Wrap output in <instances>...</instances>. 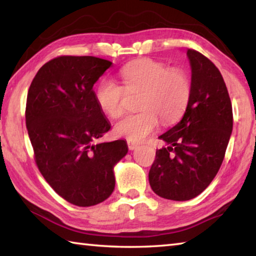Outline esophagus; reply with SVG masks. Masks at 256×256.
I'll use <instances>...</instances> for the list:
<instances>
[{
    "label": "esophagus",
    "mask_w": 256,
    "mask_h": 256,
    "mask_svg": "<svg viewBox=\"0 0 256 256\" xmlns=\"http://www.w3.org/2000/svg\"><path fill=\"white\" fill-rule=\"evenodd\" d=\"M128 149H130V150H133V149H136V148L138 144H136V142L128 140Z\"/></svg>",
    "instance_id": "34e87169"
}]
</instances>
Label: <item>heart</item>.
I'll return each instance as SVG.
<instances>
[{
  "label": "heart",
  "instance_id": "b5f03b06",
  "mask_svg": "<svg viewBox=\"0 0 256 256\" xmlns=\"http://www.w3.org/2000/svg\"><path fill=\"white\" fill-rule=\"evenodd\" d=\"M123 86L110 79H102L94 90L100 110L112 118L125 110V92H142L138 108L142 112L120 118L114 126L118 136L130 141H142L159 126L172 124L184 114L188 105L192 82L188 73L180 68L150 58L136 60L120 71Z\"/></svg>",
  "mask_w": 256,
  "mask_h": 256
}]
</instances>
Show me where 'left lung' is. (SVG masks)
<instances>
[{
	"label": "left lung",
	"instance_id": "8db88e82",
	"mask_svg": "<svg viewBox=\"0 0 256 256\" xmlns=\"http://www.w3.org/2000/svg\"><path fill=\"white\" fill-rule=\"evenodd\" d=\"M192 92L180 122L160 136L170 146L156 151L149 183L157 196L186 201L214 178L232 131V108L222 73L196 50H188Z\"/></svg>",
	"mask_w": 256,
	"mask_h": 256
}]
</instances>
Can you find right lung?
I'll return each instance as SVG.
<instances>
[{"mask_svg":"<svg viewBox=\"0 0 256 256\" xmlns=\"http://www.w3.org/2000/svg\"><path fill=\"white\" fill-rule=\"evenodd\" d=\"M110 60L63 55L45 63L29 86L26 125L40 174L60 196L78 206L110 198L114 166L128 154L124 140L94 144L110 130L94 84Z\"/></svg>","mask_w":256,"mask_h":256,"instance_id":"1","label":"right lung"}]
</instances>
